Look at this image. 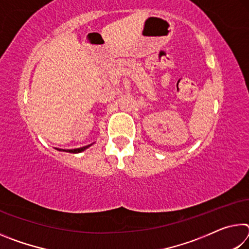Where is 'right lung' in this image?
<instances>
[{
  "instance_id": "right-lung-1",
  "label": "right lung",
  "mask_w": 249,
  "mask_h": 249,
  "mask_svg": "<svg viewBox=\"0 0 249 249\" xmlns=\"http://www.w3.org/2000/svg\"><path fill=\"white\" fill-rule=\"evenodd\" d=\"M88 147H90V145L88 146H84V147H80V148H75V149H67V150H64V149H58V150H64V151H67V153H72V154H78V153H81V151L86 150Z\"/></svg>"
}]
</instances>
